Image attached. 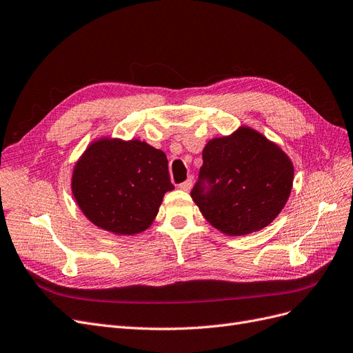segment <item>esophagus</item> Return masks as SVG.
I'll return each mask as SVG.
<instances>
[{
    "mask_svg": "<svg viewBox=\"0 0 353 353\" xmlns=\"http://www.w3.org/2000/svg\"><path fill=\"white\" fill-rule=\"evenodd\" d=\"M179 188H180L181 190H186V192H188V190H190V189H192V177H189L188 180H185L183 183H180V185H179Z\"/></svg>",
    "mask_w": 353,
    "mask_h": 353,
    "instance_id": "esophagus-1",
    "label": "esophagus"
}]
</instances>
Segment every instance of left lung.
I'll use <instances>...</instances> for the list:
<instances>
[{"instance_id":"8db88e82","label":"left lung","mask_w":353,"mask_h":353,"mask_svg":"<svg viewBox=\"0 0 353 353\" xmlns=\"http://www.w3.org/2000/svg\"><path fill=\"white\" fill-rule=\"evenodd\" d=\"M190 196L221 232L244 236L269 225L290 198L294 165L278 145L250 128L214 138Z\"/></svg>"}]
</instances>
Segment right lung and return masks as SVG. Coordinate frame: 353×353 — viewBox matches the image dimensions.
<instances>
[{
    "mask_svg": "<svg viewBox=\"0 0 353 353\" xmlns=\"http://www.w3.org/2000/svg\"><path fill=\"white\" fill-rule=\"evenodd\" d=\"M71 186L91 223L119 236L147 230L164 193L174 189L161 150L138 139L108 138L85 150L74 167Z\"/></svg>",
    "mask_w": 353,
    "mask_h": 353,
    "instance_id": "right-lung-1",
    "label": "right lung"
}]
</instances>
